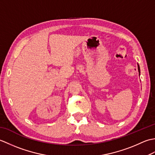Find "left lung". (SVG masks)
<instances>
[{
	"label": "left lung",
	"mask_w": 155,
	"mask_h": 155,
	"mask_svg": "<svg viewBox=\"0 0 155 155\" xmlns=\"http://www.w3.org/2000/svg\"><path fill=\"white\" fill-rule=\"evenodd\" d=\"M138 68H139V71L140 72V68H139V65H138Z\"/></svg>",
	"instance_id": "8db88e82"
}]
</instances>
